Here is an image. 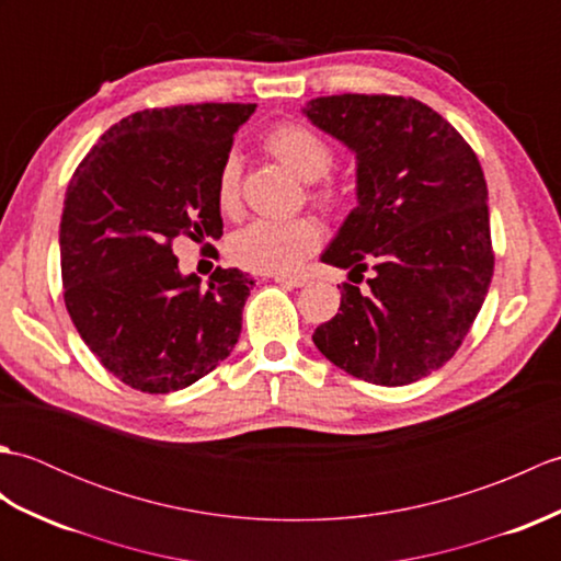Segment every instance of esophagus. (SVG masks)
I'll list each match as a JSON object with an SVG mask.
<instances>
[{"mask_svg": "<svg viewBox=\"0 0 561 561\" xmlns=\"http://www.w3.org/2000/svg\"><path fill=\"white\" fill-rule=\"evenodd\" d=\"M272 279L277 282V284H284V287H291V289H296V287H304V284L308 282L306 277H284V274H274Z\"/></svg>", "mask_w": 561, "mask_h": 561, "instance_id": "34e87169", "label": "esophagus"}]
</instances>
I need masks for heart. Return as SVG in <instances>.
<instances>
[{
  "label": "heart",
  "mask_w": 561,
  "mask_h": 561,
  "mask_svg": "<svg viewBox=\"0 0 561 561\" xmlns=\"http://www.w3.org/2000/svg\"><path fill=\"white\" fill-rule=\"evenodd\" d=\"M265 149L282 165L301 178L304 183H316L332 165V149L328 141L299 123H284L265 137ZM241 197V161L236 153L226 157L217 178V202L224 211H233ZM320 205H335L337 193L332 187H320L313 193ZM320 226L311 217L296 219H255L238 229L229 241V255L238 265L253 272L284 274L320 245Z\"/></svg>",
  "instance_id": "heart-1"
}]
</instances>
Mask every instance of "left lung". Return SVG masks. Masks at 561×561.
<instances>
[{"label":"left lung","instance_id":"left-lung-1","mask_svg":"<svg viewBox=\"0 0 561 561\" xmlns=\"http://www.w3.org/2000/svg\"><path fill=\"white\" fill-rule=\"evenodd\" d=\"M304 115L356 159V207L320 260L360 277L316 347L376 386H408L458 352L490 289L494 253L482 165L456 127L402 96L342 93Z\"/></svg>","mask_w":561,"mask_h":561}]
</instances>
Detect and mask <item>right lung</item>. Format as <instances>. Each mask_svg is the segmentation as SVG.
<instances>
[{
	"label": "right lung",
	"mask_w": 561,
	"mask_h": 561,
	"mask_svg": "<svg viewBox=\"0 0 561 561\" xmlns=\"http://www.w3.org/2000/svg\"><path fill=\"white\" fill-rule=\"evenodd\" d=\"M255 103L123 117L79 163L59 224L65 306L125 386L173 392L214 371L241 335L250 274H183L171 243L221 238L217 178Z\"/></svg>",
	"instance_id": "obj_1"
}]
</instances>
